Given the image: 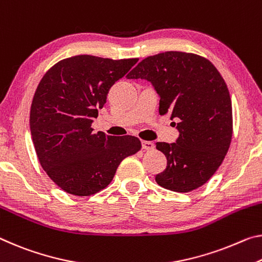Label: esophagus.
I'll list each match as a JSON object with an SVG mask.
<instances>
[{
	"mask_svg": "<svg viewBox=\"0 0 262 262\" xmlns=\"http://www.w3.org/2000/svg\"><path fill=\"white\" fill-rule=\"evenodd\" d=\"M142 149H144V150H152L154 143L150 142V141H142Z\"/></svg>",
	"mask_w": 262,
	"mask_h": 262,
	"instance_id": "1",
	"label": "esophagus"
}]
</instances>
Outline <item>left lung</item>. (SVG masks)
Returning <instances> with one entry per match:
<instances>
[{"mask_svg":"<svg viewBox=\"0 0 262 262\" xmlns=\"http://www.w3.org/2000/svg\"><path fill=\"white\" fill-rule=\"evenodd\" d=\"M127 78L150 81L160 95V114L169 113L178 121L176 142L156 143L167 157V168L155 177L157 184L176 192L205 184L225 159L232 139L231 98L218 70L194 53L167 51L140 61Z\"/></svg>","mask_w":262,"mask_h":262,"instance_id":"1","label":"left lung"}]
</instances>
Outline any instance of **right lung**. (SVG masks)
Here are the masks:
<instances>
[{"label": "right lung", "mask_w": 262, "mask_h": 262, "mask_svg": "<svg viewBox=\"0 0 262 262\" xmlns=\"http://www.w3.org/2000/svg\"><path fill=\"white\" fill-rule=\"evenodd\" d=\"M138 60L66 58L37 86L30 110L32 142L41 168L65 192H99L113 180L121 161L141 149L135 136H110L92 128L111 87Z\"/></svg>", "instance_id": "1"}]
</instances>
